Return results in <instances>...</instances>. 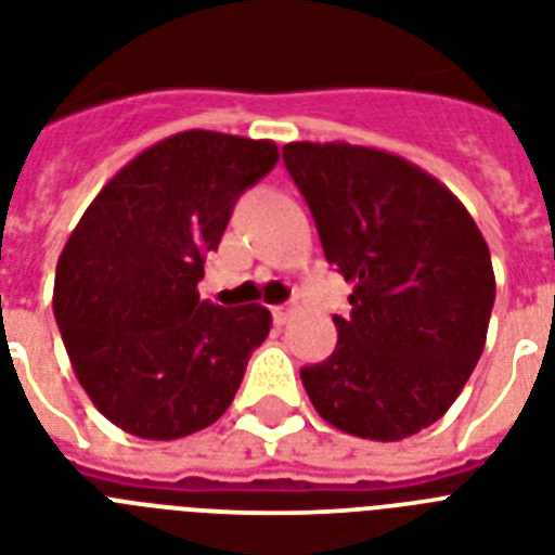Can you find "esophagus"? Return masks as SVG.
<instances>
[{"label": "esophagus", "mask_w": 555, "mask_h": 555, "mask_svg": "<svg viewBox=\"0 0 555 555\" xmlns=\"http://www.w3.org/2000/svg\"><path fill=\"white\" fill-rule=\"evenodd\" d=\"M287 319H291V308H285V305H279V308H273V322L285 324Z\"/></svg>", "instance_id": "1"}]
</instances>
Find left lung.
<instances>
[{"label":"left lung","instance_id":"left-lung-1","mask_svg":"<svg viewBox=\"0 0 555 555\" xmlns=\"http://www.w3.org/2000/svg\"><path fill=\"white\" fill-rule=\"evenodd\" d=\"M282 159L327 262L353 282L331 359L301 385L327 425L399 441L439 422L479 362L496 276L467 207L413 162L348 142H291Z\"/></svg>","mask_w":555,"mask_h":555}]
</instances>
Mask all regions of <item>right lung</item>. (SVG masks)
Wrapping results in <instances>:
<instances>
[{"label": "right lung", "mask_w": 555, "mask_h": 555, "mask_svg": "<svg viewBox=\"0 0 555 555\" xmlns=\"http://www.w3.org/2000/svg\"><path fill=\"white\" fill-rule=\"evenodd\" d=\"M276 162L270 139L182 130L133 156L67 236L53 317L79 385L125 434L173 441L231 408L273 319L196 285L238 193Z\"/></svg>", "instance_id": "add662e5"}]
</instances>
